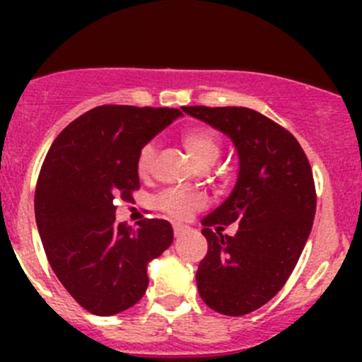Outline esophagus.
<instances>
[{"label": "esophagus", "mask_w": 362, "mask_h": 362, "mask_svg": "<svg viewBox=\"0 0 362 362\" xmlns=\"http://www.w3.org/2000/svg\"><path fill=\"white\" fill-rule=\"evenodd\" d=\"M189 229H191V228H189V226H184V224H173V235L177 236V238H178V236L185 235V233H187Z\"/></svg>", "instance_id": "obj_1"}]
</instances>
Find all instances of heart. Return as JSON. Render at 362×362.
I'll list each match as a JSON object with an SVG mask.
<instances>
[{
  "label": "heart",
  "instance_id": "obj_1",
  "mask_svg": "<svg viewBox=\"0 0 362 362\" xmlns=\"http://www.w3.org/2000/svg\"><path fill=\"white\" fill-rule=\"evenodd\" d=\"M182 145L187 151L189 158L194 160L198 166H210L217 160L218 154H221V141L218 138L211 133L206 127H187L180 136ZM156 159V145L154 144H145L141 147L140 154H138L136 160V170L141 177L151 173L152 164ZM159 210L164 214L171 215V217L184 218L187 217L191 211L198 210V208L204 206V198L198 192H184V191H164L163 194L156 199Z\"/></svg>",
  "mask_w": 362,
  "mask_h": 362
}]
</instances>
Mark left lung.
<instances>
[{
  "label": "left lung",
  "mask_w": 362,
  "mask_h": 362,
  "mask_svg": "<svg viewBox=\"0 0 362 362\" xmlns=\"http://www.w3.org/2000/svg\"><path fill=\"white\" fill-rule=\"evenodd\" d=\"M182 110L231 138L238 152L235 189L202 221L208 252L196 284L211 310L247 315L282 289L305 249L317 206L312 168L293 134L262 113L243 107ZM233 221L239 231L224 237L221 226Z\"/></svg>",
  "instance_id": "1"
}]
</instances>
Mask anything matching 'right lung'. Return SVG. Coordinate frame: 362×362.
<instances>
[{
	"instance_id": "1",
	"label": "right lung",
	"mask_w": 362,
	"mask_h": 362,
	"mask_svg": "<svg viewBox=\"0 0 362 362\" xmlns=\"http://www.w3.org/2000/svg\"><path fill=\"white\" fill-rule=\"evenodd\" d=\"M177 108L103 105L68 124L43 160L35 217L47 259L64 289L94 315L124 312L148 286L147 264L173 242L163 218L117 224L115 198L140 187L141 147L170 126Z\"/></svg>"
}]
</instances>
